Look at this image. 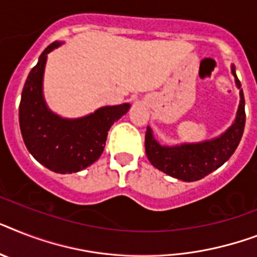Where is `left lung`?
<instances>
[{
    "label": "left lung",
    "instance_id": "1",
    "mask_svg": "<svg viewBox=\"0 0 257 257\" xmlns=\"http://www.w3.org/2000/svg\"><path fill=\"white\" fill-rule=\"evenodd\" d=\"M232 74L235 76L237 88H240V80L237 79L233 67ZM244 105H245V100H244L243 89H240V104L232 126L218 139L201 144L162 147L154 140L152 129L148 126L145 133V152L150 164L169 176L186 182L204 178L210 173L216 170L219 166H222L236 150L245 125Z\"/></svg>",
    "mask_w": 257,
    "mask_h": 257
}]
</instances>
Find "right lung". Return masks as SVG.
Returning a JSON list of instances; mask_svg holds the SVG:
<instances>
[{
	"mask_svg": "<svg viewBox=\"0 0 257 257\" xmlns=\"http://www.w3.org/2000/svg\"><path fill=\"white\" fill-rule=\"evenodd\" d=\"M60 43L53 42L41 54L25 81L20 103V128L31 156L55 173L80 172L103 153L109 128L131 108L125 103L100 108L76 120H64L47 109L42 96L46 58Z\"/></svg>",
	"mask_w": 257,
	"mask_h": 257,
	"instance_id": "add662e5",
	"label": "right lung"
}]
</instances>
